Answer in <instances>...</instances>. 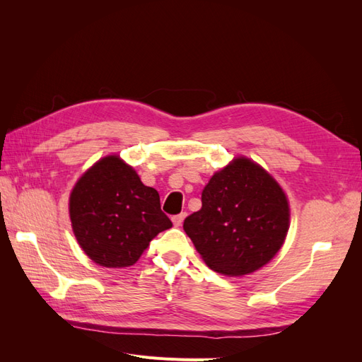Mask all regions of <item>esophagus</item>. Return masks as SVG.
Returning <instances> with one entry per match:
<instances>
[{"mask_svg":"<svg viewBox=\"0 0 362 362\" xmlns=\"http://www.w3.org/2000/svg\"><path fill=\"white\" fill-rule=\"evenodd\" d=\"M184 217H185V213H181V214H177L172 217V222L175 226H181L182 222H184Z\"/></svg>","mask_w":362,"mask_h":362,"instance_id":"34e87169","label":"esophagus"}]
</instances>
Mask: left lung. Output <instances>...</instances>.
<instances>
[{"mask_svg":"<svg viewBox=\"0 0 362 362\" xmlns=\"http://www.w3.org/2000/svg\"><path fill=\"white\" fill-rule=\"evenodd\" d=\"M288 222V202L278 182L242 157L213 175L202 208L185 217L184 231L208 267L242 276L275 257Z\"/></svg>","mask_w":362,"mask_h":362,"instance_id":"1","label":"left lung"}]
</instances>
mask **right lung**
<instances>
[{
    "label": "right lung",
    "instance_id": "right-lung-1",
    "mask_svg": "<svg viewBox=\"0 0 362 362\" xmlns=\"http://www.w3.org/2000/svg\"><path fill=\"white\" fill-rule=\"evenodd\" d=\"M74 234L104 267H128L158 233L172 226L160 194L117 156L105 157L76 182L69 199Z\"/></svg>",
    "mask_w": 362,
    "mask_h": 362
}]
</instances>
